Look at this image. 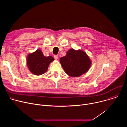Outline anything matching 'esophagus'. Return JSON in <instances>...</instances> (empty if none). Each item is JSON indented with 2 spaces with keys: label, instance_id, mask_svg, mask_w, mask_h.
<instances>
[{
  "label": "esophagus",
  "instance_id": "34e87169",
  "mask_svg": "<svg viewBox=\"0 0 127 127\" xmlns=\"http://www.w3.org/2000/svg\"><path fill=\"white\" fill-rule=\"evenodd\" d=\"M54 58L57 60V59H58V55H54Z\"/></svg>",
  "mask_w": 127,
  "mask_h": 127
}]
</instances>
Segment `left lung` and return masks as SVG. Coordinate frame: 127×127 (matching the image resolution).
<instances>
[{"instance_id": "obj_1", "label": "left lung", "mask_w": 127, "mask_h": 127, "mask_svg": "<svg viewBox=\"0 0 127 127\" xmlns=\"http://www.w3.org/2000/svg\"><path fill=\"white\" fill-rule=\"evenodd\" d=\"M60 62L66 73L73 77L84 74L91 65V61L84 52L74 49L69 50L65 56L60 58Z\"/></svg>"}]
</instances>
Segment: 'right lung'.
<instances>
[{
    "label": "right lung",
    "instance_id": "obj_1",
    "mask_svg": "<svg viewBox=\"0 0 127 127\" xmlns=\"http://www.w3.org/2000/svg\"><path fill=\"white\" fill-rule=\"evenodd\" d=\"M54 60L52 56H45L40 50H38L28 55L27 65L32 73L40 75L47 71L49 64Z\"/></svg>",
    "mask_w": 127,
    "mask_h": 127
}]
</instances>
